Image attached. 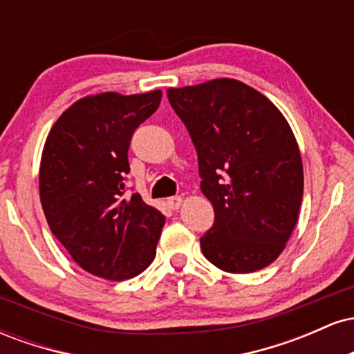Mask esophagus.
I'll list each match as a JSON object with an SVG mask.
<instances>
[{
  "mask_svg": "<svg viewBox=\"0 0 354 354\" xmlns=\"http://www.w3.org/2000/svg\"><path fill=\"white\" fill-rule=\"evenodd\" d=\"M183 203V198L181 196H173V198H168V206L171 209H180Z\"/></svg>",
  "mask_w": 354,
  "mask_h": 354,
  "instance_id": "34e87169",
  "label": "esophagus"
}]
</instances>
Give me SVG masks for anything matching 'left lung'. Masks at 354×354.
<instances>
[{"label":"left lung","mask_w":354,"mask_h":354,"mask_svg":"<svg viewBox=\"0 0 354 354\" xmlns=\"http://www.w3.org/2000/svg\"><path fill=\"white\" fill-rule=\"evenodd\" d=\"M168 100L198 154L214 223L205 258L228 273L273 263L298 221L303 163L290 124L266 96L236 80L169 88Z\"/></svg>","instance_id":"left-lung-1"}]
</instances>
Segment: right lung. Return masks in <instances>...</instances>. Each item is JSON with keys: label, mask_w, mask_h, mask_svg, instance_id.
Listing matches in <instances>:
<instances>
[{"label": "right lung", "mask_w": 354, "mask_h": 354, "mask_svg": "<svg viewBox=\"0 0 354 354\" xmlns=\"http://www.w3.org/2000/svg\"><path fill=\"white\" fill-rule=\"evenodd\" d=\"M161 91L101 93L76 101L46 138L39 198L51 233L88 273L121 281L151 265L165 216L138 193L126 198L133 133Z\"/></svg>", "instance_id": "add662e5"}]
</instances>
